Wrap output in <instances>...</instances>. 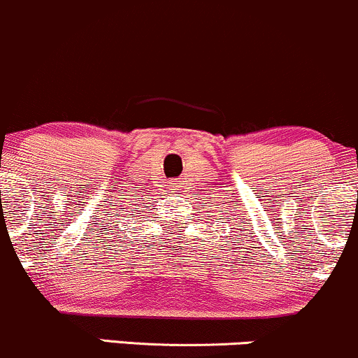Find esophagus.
<instances>
[{"label":"esophagus","instance_id":"34e87169","mask_svg":"<svg viewBox=\"0 0 358 358\" xmlns=\"http://www.w3.org/2000/svg\"><path fill=\"white\" fill-rule=\"evenodd\" d=\"M171 184H174V187H176V189H178V187H180V186H179V184H180V180H179V179H174V180H171Z\"/></svg>","mask_w":358,"mask_h":358}]
</instances>
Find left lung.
<instances>
[{"mask_svg":"<svg viewBox=\"0 0 358 358\" xmlns=\"http://www.w3.org/2000/svg\"><path fill=\"white\" fill-rule=\"evenodd\" d=\"M223 204H224V203H223Z\"/></svg>","mask_w":358,"mask_h":358,"instance_id":"8db88e82","label":"left lung"}]
</instances>
